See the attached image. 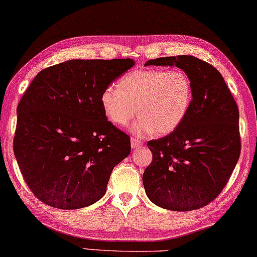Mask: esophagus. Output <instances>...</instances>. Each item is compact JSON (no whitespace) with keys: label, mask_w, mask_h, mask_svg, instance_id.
I'll list each match as a JSON object with an SVG mask.
<instances>
[{"label":"esophagus","mask_w":257,"mask_h":257,"mask_svg":"<svg viewBox=\"0 0 257 257\" xmlns=\"http://www.w3.org/2000/svg\"><path fill=\"white\" fill-rule=\"evenodd\" d=\"M131 146L133 149H139V148H142V146H143V142L138 141V139H136V138H132L131 139Z\"/></svg>","instance_id":"obj_1"}]
</instances>
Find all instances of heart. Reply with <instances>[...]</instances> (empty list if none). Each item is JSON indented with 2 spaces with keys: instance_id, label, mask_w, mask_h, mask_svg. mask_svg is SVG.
Returning a JSON list of instances; mask_svg holds the SVG:
<instances>
[{
  "instance_id": "heart-1",
  "label": "heart",
  "mask_w": 257,
  "mask_h": 257,
  "mask_svg": "<svg viewBox=\"0 0 257 257\" xmlns=\"http://www.w3.org/2000/svg\"><path fill=\"white\" fill-rule=\"evenodd\" d=\"M192 99L189 75L181 69H135L119 79L118 87L107 86L100 102L113 124L127 125L137 112L141 116L132 126L136 135H169L182 124Z\"/></svg>"
}]
</instances>
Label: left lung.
I'll use <instances>...</instances> for the list:
<instances>
[{
  "mask_svg": "<svg viewBox=\"0 0 257 257\" xmlns=\"http://www.w3.org/2000/svg\"><path fill=\"white\" fill-rule=\"evenodd\" d=\"M150 65L183 69L191 80L192 100L175 131L148 142L152 162L143 175L145 192L172 211L203 208L221 194L237 164L238 107L221 73L196 56H166Z\"/></svg>",
  "mask_w": 257,
  "mask_h": 257,
  "instance_id": "1",
  "label": "left lung"
}]
</instances>
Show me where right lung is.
I'll return each mask as SVG.
<instances>
[{
    "label": "right lung",
    "instance_id": "1",
    "mask_svg": "<svg viewBox=\"0 0 257 257\" xmlns=\"http://www.w3.org/2000/svg\"><path fill=\"white\" fill-rule=\"evenodd\" d=\"M132 59L68 60L42 69L18 106L14 153L25 182L45 204L85 208L105 195L112 170L131 152L100 96Z\"/></svg>",
    "mask_w": 257,
    "mask_h": 257
}]
</instances>
